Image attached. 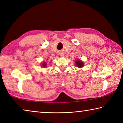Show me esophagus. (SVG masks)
Segmentation results:
<instances>
[{"mask_svg": "<svg viewBox=\"0 0 123 123\" xmlns=\"http://www.w3.org/2000/svg\"><path fill=\"white\" fill-rule=\"evenodd\" d=\"M60 55L61 56L63 57L64 56V54H63V52H61V53H60Z\"/></svg>", "mask_w": 123, "mask_h": 123, "instance_id": "1", "label": "esophagus"}]
</instances>
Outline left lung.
<instances>
[{
    "label": "left lung",
    "mask_w": 123,
    "mask_h": 123,
    "mask_svg": "<svg viewBox=\"0 0 123 123\" xmlns=\"http://www.w3.org/2000/svg\"><path fill=\"white\" fill-rule=\"evenodd\" d=\"M75 62V64H76V67H79V68H81L84 65V62H83L82 61H81L80 60H76V61Z\"/></svg>",
    "instance_id": "obj_1"
}]
</instances>
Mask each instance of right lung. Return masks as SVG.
<instances>
[{
    "label": "right lung",
    "mask_w": 123,
    "mask_h": 123,
    "mask_svg": "<svg viewBox=\"0 0 123 123\" xmlns=\"http://www.w3.org/2000/svg\"><path fill=\"white\" fill-rule=\"evenodd\" d=\"M42 66L43 67H46L47 64L46 62H43V63H42Z\"/></svg>",
    "instance_id": "obj_1"
}]
</instances>
